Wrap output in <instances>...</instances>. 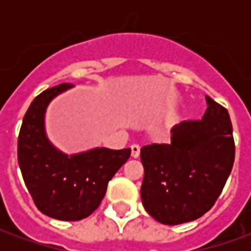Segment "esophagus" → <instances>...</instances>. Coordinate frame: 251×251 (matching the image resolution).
Instances as JSON below:
<instances>
[{
	"instance_id": "34e87169",
	"label": "esophagus",
	"mask_w": 251,
	"mask_h": 251,
	"mask_svg": "<svg viewBox=\"0 0 251 251\" xmlns=\"http://www.w3.org/2000/svg\"><path fill=\"white\" fill-rule=\"evenodd\" d=\"M130 149H131V157L137 158L138 156H140V147H138V145H131Z\"/></svg>"
}]
</instances>
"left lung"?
Masks as SVG:
<instances>
[{
    "label": "left lung",
    "mask_w": 251,
    "mask_h": 251,
    "mask_svg": "<svg viewBox=\"0 0 251 251\" xmlns=\"http://www.w3.org/2000/svg\"><path fill=\"white\" fill-rule=\"evenodd\" d=\"M200 121H184L171 130V144L141 148L142 204L163 225L203 216L215 204L231 174L235 145L230 115L205 97Z\"/></svg>",
    "instance_id": "1"
}]
</instances>
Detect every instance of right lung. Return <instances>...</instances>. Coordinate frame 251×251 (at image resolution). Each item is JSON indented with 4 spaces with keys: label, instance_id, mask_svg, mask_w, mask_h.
Masks as SVG:
<instances>
[{
    "label": "right lung",
    "instance_id": "right-lung-1",
    "mask_svg": "<svg viewBox=\"0 0 251 251\" xmlns=\"http://www.w3.org/2000/svg\"><path fill=\"white\" fill-rule=\"evenodd\" d=\"M70 83L37 95L20 129L17 157L25 185L36 207L59 221H80L91 215L103 199L107 184L130 157V148H94L68 156L53 147L46 131V111Z\"/></svg>",
    "mask_w": 251,
    "mask_h": 251
}]
</instances>
